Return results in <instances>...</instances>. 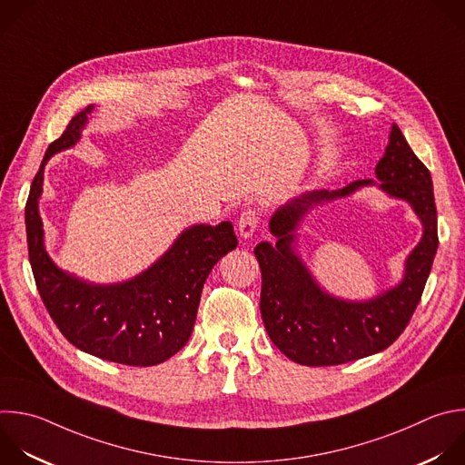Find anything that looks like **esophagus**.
Returning <instances> with one entry per match:
<instances>
[{
  "instance_id": "esophagus-1",
  "label": "esophagus",
  "mask_w": 465,
  "mask_h": 465,
  "mask_svg": "<svg viewBox=\"0 0 465 465\" xmlns=\"http://www.w3.org/2000/svg\"><path fill=\"white\" fill-rule=\"evenodd\" d=\"M259 224V212L255 208H246L239 217V233L242 239H250Z\"/></svg>"
}]
</instances>
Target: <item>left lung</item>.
I'll use <instances>...</instances> for the list:
<instances>
[{
	"mask_svg": "<svg viewBox=\"0 0 465 465\" xmlns=\"http://www.w3.org/2000/svg\"><path fill=\"white\" fill-rule=\"evenodd\" d=\"M376 177L380 188L407 201L423 224V237L409 255L403 281L396 288L367 302L336 299L316 284L292 248L293 230L308 208L345 197L372 181H356L336 192H312L288 203L270 221L277 242H259L253 250L262 277L261 316L266 332L299 365H341L385 351L401 336L421 299L438 248L436 204L430 173L396 124Z\"/></svg>",
	"mask_w": 465,
	"mask_h": 465,
	"instance_id": "1",
	"label": "left lung"
}]
</instances>
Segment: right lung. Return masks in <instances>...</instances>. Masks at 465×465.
Masks as SVG:
<instances>
[{
    "instance_id": "1",
    "label": "right lung",
    "mask_w": 465,
    "mask_h": 465,
    "mask_svg": "<svg viewBox=\"0 0 465 465\" xmlns=\"http://www.w3.org/2000/svg\"><path fill=\"white\" fill-rule=\"evenodd\" d=\"M93 105L74 114L51 142L25 204L29 261L49 316L76 349L133 365H159L190 340L201 292L217 261L237 246L232 223L192 226L149 270L131 281L100 286L62 272L44 248L38 199L44 166L54 153L74 145Z\"/></svg>"
}]
</instances>
